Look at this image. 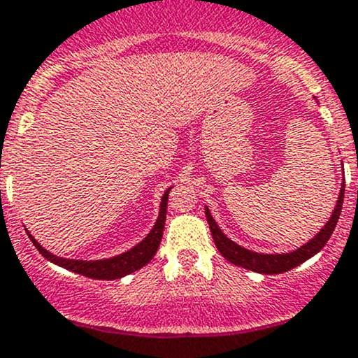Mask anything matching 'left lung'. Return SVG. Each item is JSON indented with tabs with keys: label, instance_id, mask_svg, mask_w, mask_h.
Returning <instances> with one entry per match:
<instances>
[{
	"label": "left lung",
	"instance_id": "left-lung-1",
	"mask_svg": "<svg viewBox=\"0 0 358 358\" xmlns=\"http://www.w3.org/2000/svg\"><path fill=\"white\" fill-rule=\"evenodd\" d=\"M343 197H345V182L340 189V195H338L336 206H334L333 214L328 220V223L324 224L307 243L300 245L295 250L287 252V254H261V252L248 250V248L238 245L236 242H233L231 238H228L221 228L217 227V223L214 221L213 214L208 206H206V217H208V223L210 228V235H213L214 243H216L217 250L223 255L227 261L231 264L240 266L243 269L255 271V273L261 274H280L287 273V271L296 268L302 262H306L307 259L314 257L317 252L322 250V247L328 243L329 236L333 235L334 227H336L338 220H340L341 208H343Z\"/></svg>",
	"mask_w": 358,
	"mask_h": 358
}]
</instances>
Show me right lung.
Here are the masks:
<instances>
[{
	"label": "right lung",
	"mask_w": 358,
	"mask_h": 358,
	"mask_svg": "<svg viewBox=\"0 0 358 358\" xmlns=\"http://www.w3.org/2000/svg\"><path fill=\"white\" fill-rule=\"evenodd\" d=\"M173 187L164 192L163 197H161V204H159V214H157V220L154 223V227L150 228V231L148 233L144 240L137 243L135 247L129 248L127 252L118 255H113V257L108 259H96V261H82V259H69V257H59V255L52 254V252L48 250L30 235V231L25 228L27 231L30 242L36 245L37 250L48 259V261L52 262V264L59 266V268H65L71 271V273L82 274V276L92 278V280H120V278L127 276V274H131L134 271H138L141 268H144L148 262H150V259L156 255L157 248H159L161 238H163V229H164V223H166V209H168V195L169 190Z\"/></svg>",
	"instance_id": "add662e5"
}]
</instances>
